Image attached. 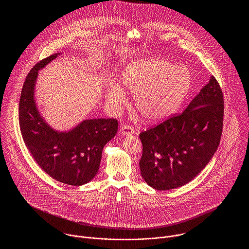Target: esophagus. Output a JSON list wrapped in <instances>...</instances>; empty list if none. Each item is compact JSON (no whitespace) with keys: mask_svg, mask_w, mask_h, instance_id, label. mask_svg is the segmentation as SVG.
Returning a JSON list of instances; mask_svg holds the SVG:
<instances>
[{"mask_svg":"<svg viewBox=\"0 0 249 249\" xmlns=\"http://www.w3.org/2000/svg\"><path fill=\"white\" fill-rule=\"evenodd\" d=\"M134 128L132 126H130L129 124H125L121 127V133L123 135H130L132 133H134Z\"/></svg>","mask_w":249,"mask_h":249,"instance_id":"1","label":"esophagus"}]
</instances>
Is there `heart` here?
Wrapping results in <instances>:
<instances>
[{"instance_id":"obj_1","label":"heart","mask_w":249,"mask_h":249,"mask_svg":"<svg viewBox=\"0 0 249 249\" xmlns=\"http://www.w3.org/2000/svg\"><path fill=\"white\" fill-rule=\"evenodd\" d=\"M125 88L134 93V104L142 118L149 121L165 119L175 113L190 88L188 70L164 59H142L128 65L121 72ZM110 106L119 109L127 102L119 84L113 82L107 89Z\"/></svg>"}]
</instances>
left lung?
<instances>
[{
  "instance_id": "left-lung-1",
  "label": "left lung",
  "mask_w": 249,
  "mask_h": 249,
  "mask_svg": "<svg viewBox=\"0 0 249 249\" xmlns=\"http://www.w3.org/2000/svg\"><path fill=\"white\" fill-rule=\"evenodd\" d=\"M224 97L211 76L182 113L139 134L144 181L157 190L182 187L207 165L222 135Z\"/></svg>"
}]
</instances>
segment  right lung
<instances>
[{"label": "right lung", "instance_id": "right-lung-1", "mask_svg": "<svg viewBox=\"0 0 249 249\" xmlns=\"http://www.w3.org/2000/svg\"><path fill=\"white\" fill-rule=\"evenodd\" d=\"M58 55L40 60L26 76L19 127L26 146L45 173L63 184L81 186L97 175L103 149L116 135L119 123L116 119H87L68 132H58L44 121L36 108L35 85L38 71Z\"/></svg>", "mask_w": 249, "mask_h": 249}]
</instances>
